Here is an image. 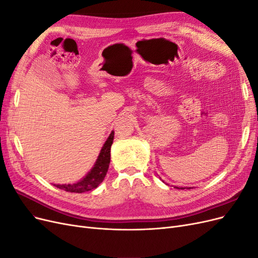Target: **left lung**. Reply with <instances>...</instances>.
<instances>
[{
	"mask_svg": "<svg viewBox=\"0 0 258 258\" xmlns=\"http://www.w3.org/2000/svg\"><path fill=\"white\" fill-rule=\"evenodd\" d=\"M176 188H177V187H176Z\"/></svg>",
	"mask_w": 258,
	"mask_h": 258,
	"instance_id": "8db88e82",
	"label": "left lung"
}]
</instances>
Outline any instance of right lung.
<instances>
[{
  "mask_svg": "<svg viewBox=\"0 0 258 258\" xmlns=\"http://www.w3.org/2000/svg\"><path fill=\"white\" fill-rule=\"evenodd\" d=\"M114 140V131L111 132L110 137L107 138L102 150H101L98 159L95 163V166L90 170V172L86 175L80 182L74 184H63V185H56L60 189H63L70 192H85L97 188V187L102 183L106 172L108 170V165L111 161V146Z\"/></svg>",
  "mask_w": 258,
  "mask_h": 258,
  "instance_id": "1",
  "label": "right lung"
}]
</instances>
